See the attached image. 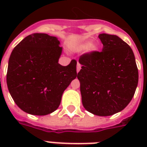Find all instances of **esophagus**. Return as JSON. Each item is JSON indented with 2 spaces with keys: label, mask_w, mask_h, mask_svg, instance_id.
Returning a JSON list of instances; mask_svg holds the SVG:
<instances>
[{
  "label": "esophagus",
  "mask_w": 147,
  "mask_h": 147,
  "mask_svg": "<svg viewBox=\"0 0 147 147\" xmlns=\"http://www.w3.org/2000/svg\"><path fill=\"white\" fill-rule=\"evenodd\" d=\"M81 69V64L79 63V62H78L77 63V72H78V71H80Z\"/></svg>",
  "instance_id": "1"
}]
</instances>
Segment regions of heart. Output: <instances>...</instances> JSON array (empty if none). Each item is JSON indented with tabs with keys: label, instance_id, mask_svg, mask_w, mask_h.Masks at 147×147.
Instances as JSON below:
<instances>
[{
	"label": "heart",
	"instance_id": "obj_1",
	"mask_svg": "<svg viewBox=\"0 0 147 147\" xmlns=\"http://www.w3.org/2000/svg\"><path fill=\"white\" fill-rule=\"evenodd\" d=\"M88 49V52H94L98 49V47L95 44H91L90 42L86 41V42H83L78 46V49L79 50H83V49Z\"/></svg>",
	"mask_w": 147,
	"mask_h": 147
}]
</instances>
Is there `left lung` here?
Instances as JSON below:
<instances>
[{
    "instance_id": "left-lung-1",
    "label": "left lung",
    "mask_w": 147,
    "mask_h": 147,
    "mask_svg": "<svg viewBox=\"0 0 147 147\" xmlns=\"http://www.w3.org/2000/svg\"><path fill=\"white\" fill-rule=\"evenodd\" d=\"M101 52L80 56L82 105L98 116H110L123 110L132 100L138 84V69L129 45L116 35L99 34Z\"/></svg>"
}]
</instances>
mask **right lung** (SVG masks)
Here are the masks:
<instances>
[{
    "mask_svg": "<svg viewBox=\"0 0 147 147\" xmlns=\"http://www.w3.org/2000/svg\"><path fill=\"white\" fill-rule=\"evenodd\" d=\"M55 36H27L10 54L7 84L18 107L33 115H47L57 109L62 95L77 76L76 60L67 66L59 62L62 48Z\"/></svg>",
    "mask_w": 147,
    "mask_h": 147,
    "instance_id": "right-lung-1",
    "label": "right lung"
}]
</instances>
